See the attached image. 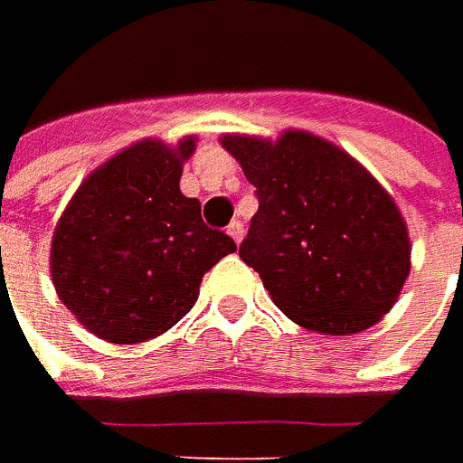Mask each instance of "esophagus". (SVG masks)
I'll return each mask as SVG.
<instances>
[{
	"label": "esophagus",
	"mask_w": 463,
	"mask_h": 463,
	"mask_svg": "<svg viewBox=\"0 0 463 463\" xmlns=\"http://www.w3.org/2000/svg\"><path fill=\"white\" fill-rule=\"evenodd\" d=\"M226 234L232 237V240L240 244L241 237H244V226H241V222H232L229 223V229H226Z\"/></svg>",
	"instance_id": "34e87169"
}]
</instances>
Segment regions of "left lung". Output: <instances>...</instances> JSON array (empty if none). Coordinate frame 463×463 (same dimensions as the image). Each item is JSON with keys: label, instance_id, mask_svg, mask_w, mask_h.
Segmentation results:
<instances>
[{"label": "left lung", "instance_id": "left-lung-1", "mask_svg": "<svg viewBox=\"0 0 463 463\" xmlns=\"http://www.w3.org/2000/svg\"><path fill=\"white\" fill-rule=\"evenodd\" d=\"M258 190L240 258L276 307L322 335H355L394 307L410 276V232L394 198L350 154L309 131L276 141L223 134Z\"/></svg>", "mask_w": 463, "mask_h": 463}]
</instances>
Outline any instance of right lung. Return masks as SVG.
<instances>
[{
	"label": "right lung",
	"instance_id": "1",
	"mask_svg": "<svg viewBox=\"0 0 463 463\" xmlns=\"http://www.w3.org/2000/svg\"><path fill=\"white\" fill-rule=\"evenodd\" d=\"M195 136L144 138L84 177L51 241L53 288L84 329L116 345L159 337L193 309L205 270L237 250L180 193Z\"/></svg>",
	"mask_w": 463,
	"mask_h": 463
}]
</instances>
